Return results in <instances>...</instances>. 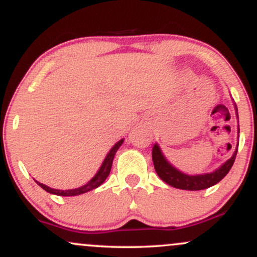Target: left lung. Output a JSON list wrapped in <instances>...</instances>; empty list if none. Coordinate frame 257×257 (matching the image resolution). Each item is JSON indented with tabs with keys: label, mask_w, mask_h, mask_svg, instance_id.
<instances>
[{
	"label": "left lung",
	"mask_w": 257,
	"mask_h": 257,
	"mask_svg": "<svg viewBox=\"0 0 257 257\" xmlns=\"http://www.w3.org/2000/svg\"><path fill=\"white\" fill-rule=\"evenodd\" d=\"M235 112H237V106L234 104ZM239 133V129H238ZM238 146L235 147V151L233 156L228 161L221 166L219 169L214 170L213 173H206L202 174V175H187V174L181 173L180 170L174 168L169 162L167 161L166 157L162 153L161 149H159L158 144H155L152 147V161L153 166H155L156 173L157 175L167 182L168 185L173 186L175 188H180V190H188V191H199L205 190V188L211 187V186L216 185L220 182L225 176L228 174L229 170L234 163L235 156H237Z\"/></svg>",
	"instance_id": "left-lung-1"
}]
</instances>
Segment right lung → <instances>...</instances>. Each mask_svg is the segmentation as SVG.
I'll list each match as a JSON object with an SVG mask.
<instances>
[{"label":"right lung","instance_id":"obj_1","mask_svg":"<svg viewBox=\"0 0 257 257\" xmlns=\"http://www.w3.org/2000/svg\"><path fill=\"white\" fill-rule=\"evenodd\" d=\"M123 141H124V139H122V140H119L118 143L116 144L112 149L110 150V152L107 153V156H106L104 162H102L101 167H100L99 172L95 174V176H94L93 179L90 180V181H88L87 184L81 186V187L78 188H73V190H55V188H52V187H48V186L41 184V182L36 181V184L40 186V187H42L44 191H47V192L52 193V194H57V196H63V197H71V196H78V194H82V193H85V192H89V191L94 190V188L99 187L100 185L102 184V182L105 181L106 178L108 176V174L111 172V167H112V162H113V158H114V155H116L117 150L119 149L120 145L123 144Z\"/></svg>","mask_w":257,"mask_h":257}]
</instances>
